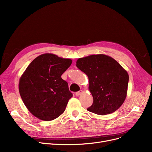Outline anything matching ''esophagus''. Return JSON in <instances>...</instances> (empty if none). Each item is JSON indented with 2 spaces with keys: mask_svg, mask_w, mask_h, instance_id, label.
Masks as SVG:
<instances>
[{
  "mask_svg": "<svg viewBox=\"0 0 152 152\" xmlns=\"http://www.w3.org/2000/svg\"><path fill=\"white\" fill-rule=\"evenodd\" d=\"M82 93H83V91H78V92H76L75 94H76V96H79V95H81Z\"/></svg>",
  "mask_w": 152,
  "mask_h": 152,
  "instance_id": "1",
  "label": "esophagus"
}]
</instances>
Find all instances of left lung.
I'll return each instance as SVG.
<instances>
[{
    "label": "left lung",
    "mask_w": 152,
    "mask_h": 152,
    "mask_svg": "<svg viewBox=\"0 0 152 152\" xmlns=\"http://www.w3.org/2000/svg\"><path fill=\"white\" fill-rule=\"evenodd\" d=\"M76 66L89 78V90L94 102L91 112L105 115L120 107L127 95L129 75L118 61L104 54L77 59Z\"/></svg>",
    "instance_id": "1"
}]
</instances>
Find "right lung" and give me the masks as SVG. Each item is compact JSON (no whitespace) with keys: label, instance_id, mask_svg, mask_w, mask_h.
I'll use <instances>...</instances> for the list:
<instances>
[{"label":"right lung","instance_id":"obj_1","mask_svg":"<svg viewBox=\"0 0 152 152\" xmlns=\"http://www.w3.org/2000/svg\"><path fill=\"white\" fill-rule=\"evenodd\" d=\"M71 63V59L44 53L28 65L20 79L19 92L32 115L43 121H52L65 111L73 94L61 76Z\"/></svg>","mask_w":152,"mask_h":152}]
</instances>
